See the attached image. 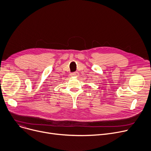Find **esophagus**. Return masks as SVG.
I'll use <instances>...</instances> for the list:
<instances>
[{
  "label": "esophagus",
  "instance_id": "obj_1",
  "mask_svg": "<svg viewBox=\"0 0 151 151\" xmlns=\"http://www.w3.org/2000/svg\"><path fill=\"white\" fill-rule=\"evenodd\" d=\"M78 76H79L78 72H74L71 74V76H73V77H77Z\"/></svg>",
  "mask_w": 151,
  "mask_h": 151
}]
</instances>
